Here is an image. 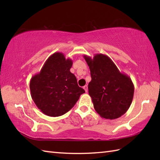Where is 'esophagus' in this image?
I'll list each match as a JSON object with an SVG mask.
<instances>
[{
	"label": "esophagus",
	"instance_id": "34e87169",
	"mask_svg": "<svg viewBox=\"0 0 160 160\" xmlns=\"http://www.w3.org/2000/svg\"><path fill=\"white\" fill-rule=\"evenodd\" d=\"M83 89H84V90H85L86 92H87V91H88V86H87V85L84 86V87H83Z\"/></svg>",
	"mask_w": 160,
	"mask_h": 160
}]
</instances>
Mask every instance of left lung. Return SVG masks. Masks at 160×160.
<instances>
[{"instance_id": "left-lung-1", "label": "left lung", "mask_w": 160, "mask_h": 160, "mask_svg": "<svg viewBox=\"0 0 160 160\" xmlns=\"http://www.w3.org/2000/svg\"><path fill=\"white\" fill-rule=\"evenodd\" d=\"M89 67L91 80L89 93L95 110L101 118L114 120L124 115L130 107L134 94L131 78L122 73L109 57L98 53L84 55Z\"/></svg>"}]
</instances>
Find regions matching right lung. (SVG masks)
I'll list each match as a JSON object with an SVG mask.
<instances>
[{"label": "right lung", "instance_id": "1", "mask_svg": "<svg viewBox=\"0 0 160 160\" xmlns=\"http://www.w3.org/2000/svg\"><path fill=\"white\" fill-rule=\"evenodd\" d=\"M73 61L61 52L50 56L40 72L32 76L29 88L32 99L40 111L58 117L71 110L80 96L85 93L78 85L70 69Z\"/></svg>", "mask_w": 160, "mask_h": 160}]
</instances>
